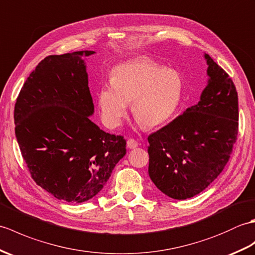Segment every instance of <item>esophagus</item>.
<instances>
[{
  "label": "esophagus",
  "instance_id": "1",
  "mask_svg": "<svg viewBox=\"0 0 255 255\" xmlns=\"http://www.w3.org/2000/svg\"><path fill=\"white\" fill-rule=\"evenodd\" d=\"M127 146H128V148L133 149V148H136V147L138 146V143L133 138H128V142H127Z\"/></svg>",
  "mask_w": 255,
  "mask_h": 255
}]
</instances>
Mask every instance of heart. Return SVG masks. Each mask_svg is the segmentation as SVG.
<instances>
[{"label":"heart","instance_id":"b5f03b06","mask_svg":"<svg viewBox=\"0 0 255 255\" xmlns=\"http://www.w3.org/2000/svg\"><path fill=\"white\" fill-rule=\"evenodd\" d=\"M183 96V80L178 71L142 59L118 65L111 83L101 85L98 106L101 119L117 128L132 103L134 118L145 128L165 124L178 110Z\"/></svg>","mask_w":255,"mask_h":255}]
</instances>
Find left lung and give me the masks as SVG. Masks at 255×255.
I'll list each match as a JSON object with an SVG mask.
<instances>
[{
	"label": "left lung",
	"instance_id": "8db88e82",
	"mask_svg": "<svg viewBox=\"0 0 255 255\" xmlns=\"http://www.w3.org/2000/svg\"><path fill=\"white\" fill-rule=\"evenodd\" d=\"M209 76L199 104L148 136V173L162 193L186 200L224 170L237 140L238 93L233 80L205 54Z\"/></svg>",
	"mask_w": 255,
	"mask_h": 255
}]
</instances>
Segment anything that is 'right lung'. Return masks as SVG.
Returning <instances> with one entry per match:
<instances>
[{
    "instance_id": "right-lung-1",
    "label": "right lung",
    "mask_w": 255,
    "mask_h": 255,
    "mask_svg": "<svg viewBox=\"0 0 255 255\" xmlns=\"http://www.w3.org/2000/svg\"><path fill=\"white\" fill-rule=\"evenodd\" d=\"M93 53L44 58L15 104V135L31 178L69 203L97 195L127 154L123 136L104 132L89 119L94 104L83 58Z\"/></svg>"
}]
</instances>
